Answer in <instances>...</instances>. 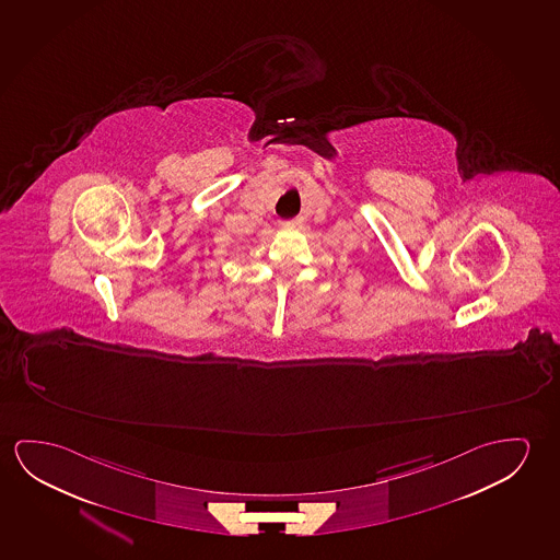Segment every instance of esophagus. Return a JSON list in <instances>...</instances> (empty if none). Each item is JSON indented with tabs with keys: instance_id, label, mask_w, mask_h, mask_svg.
Wrapping results in <instances>:
<instances>
[{
	"instance_id": "1",
	"label": "esophagus",
	"mask_w": 560,
	"mask_h": 560,
	"mask_svg": "<svg viewBox=\"0 0 560 560\" xmlns=\"http://www.w3.org/2000/svg\"><path fill=\"white\" fill-rule=\"evenodd\" d=\"M283 229H302V219H294V221H284L281 223Z\"/></svg>"
}]
</instances>
